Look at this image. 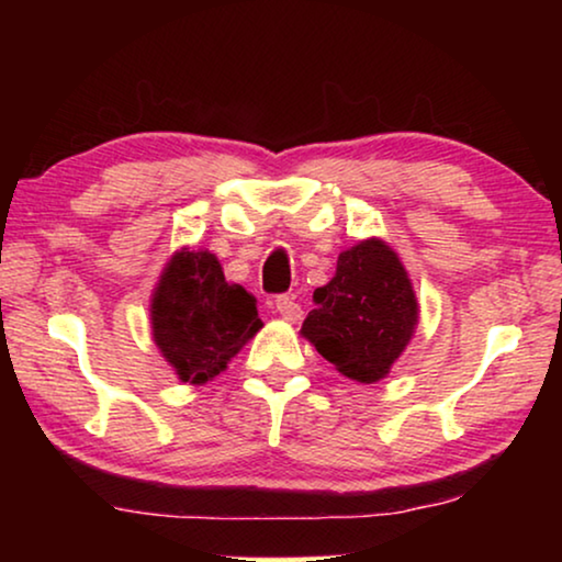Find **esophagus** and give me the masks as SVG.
<instances>
[{"label":"esophagus","mask_w":562,"mask_h":562,"mask_svg":"<svg viewBox=\"0 0 562 562\" xmlns=\"http://www.w3.org/2000/svg\"><path fill=\"white\" fill-rule=\"evenodd\" d=\"M276 312H279L281 317L286 319V322H296V319H302V306L296 304V299L291 296V294H281V296H276Z\"/></svg>","instance_id":"34e87169"}]
</instances>
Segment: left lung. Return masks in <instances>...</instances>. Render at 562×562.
Returning <instances> with one entry per match:
<instances>
[{
  "mask_svg": "<svg viewBox=\"0 0 562 562\" xmlns=\"http://www.w3.org/2000/svg\"><path fill=\"white\" fill-rule=\"evenodd\" d=\"M314 304L302 335L337 371L360 383L386 379L419 317L406 268L379 237L340 252L333 281L314 291Z\"/></svg>",
  "mask_w": 562,
  "mask_h": 562,
  "instance_id": "obj_1",
  "label": "left lung"
}]
</instances>
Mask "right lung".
Masks as SVG:
<instances>
[{
	"label": "right lung",
	"instance_id": "obj_1",
	"mask_svg": "<svg viewBox=\"0 0 562 562\" xmlns=\"http://www.w3.org/2000/svg\"><path fill=\"white\" fill-rule=\"evenodd\" d=\"M150 325L160 356L183 383L212 381L263 327L256 296L227 283L210 250L181 248L168 260L150 299Z\"/></svg>",
	"mask_w": 562,
	"mask_h": 562
}]
</instances>
